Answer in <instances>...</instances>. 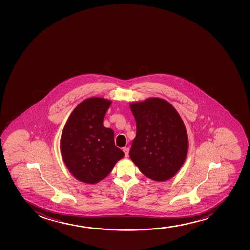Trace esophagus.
<instances>
[{
  "mask_svg": "<svg viewBox=\"0 0 250 250\" xmlns=\"http://www.w3.org/2000/svg\"><path fill=\"white\" fill-rule=\"evenodd\" d=\"M124 154H125V157L127 158V157H128V154H129V148H128V147H124Z\"/></svg>",
  "mask_w": 250,
  "mask_h": 250,
  "instance_id": "1",
  "label": "esophagus"
}]
</instances>
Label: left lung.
I'll return each instance as SVG.
<instances>
[{"instance_id": "left-lung-1", "label": "left lung", "mask_w": 250, "mask_h": 250, "mask_svg": "<svg viewBox=\"0 0 250 250\" xmlns=\"http://www.w3.org/2000/svg\"><path fill=\"white\" fill-rule=\"evenodd\" d=\"M137 135L130 158L141 172L154 181H166L181 168L188 149L186 127L180 115L162 98L130 104Z\"/></svg>"}]
</instances>
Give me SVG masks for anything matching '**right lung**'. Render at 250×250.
<instances>
[{"mask_svg": "<svg viewBox=\"0 0 250 250\" xmlns=\"http://www.w3.org/2000/svg\"><path fill=\"white\" fill-rule=\"evenodd\" d=\"M111 104L105 98H87L72 111L64 126L61 153L66 167L79 181H101L124 158V152L115 146L113 130L104 126Z\"/></svg>", "mask_w": 250, "mask_h": 250, "instance_id": "1", "label": "right lung"}]
</instances>
